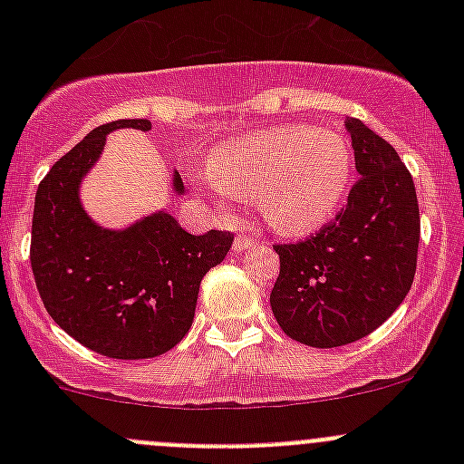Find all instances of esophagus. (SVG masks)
Returning a JSON list of instances; mask_svg holds the SVG:
<instances>
[{"label": "esophagus", "instance_id": "obj_1", "mask_svg": "<svg viewBox=\"0 0 464 464\" xmlns=\"http://www.w3.org/2000/svg\"><path fill=\"white\" fill-rule=\"evenodd\" d=\"M256 246V240H251L249 236H237L236 240H233V251L236 254H245V251L254 249Z\"/></svg>", "mask_w": 464, "mask_h": 464}]
</instances>
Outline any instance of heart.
<instances>
[{
    "label": "heart",
    "instance_id": "b5f03b06",
    "mask_svg": "<svg viewBox=\"0 0 464 464\" xmlns=\"http://www.w3.org/2000/svg\"><path fill=\"white\" fill-rule=\"evenodd\" d=\"M353 150L332 130L283 125L224 145L202 181L222 202L258 195L260 213L285 236L325 227L348 195Z\"/></svg>",
    "mask_w": 464,
    "mask_h": 464
}]
</instances>
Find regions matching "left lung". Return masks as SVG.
<instances>
[{
    "instance_id": "1",
    "label": "left lung",
    "mask_w": 464,
    "mask_h": 464,
    "mask_svg": "<svg viewBox=\"0 0 464 464\" xmlns=\"http://www.w3.org/2000/svg\"><path fill=\"white\" fill-rule=\"evenodd\" d=\"M362 179L332 224L310 240L276 245L271 312L289 339L339 348L375 332L409 294L418 265L413 177L386 139L345 121Z\"/></svg>"
}]
</instances>
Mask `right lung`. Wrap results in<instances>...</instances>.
<instances>
[{
	"instance_id": "right-lung-1",
	"label": "right lung",
	"mask_w": 464,
	"mask_h": 464,
	"mask_svg": "<svg viewBox=\"0 0 464 464\" xmlns=\"http://www.w3.org/2000/svg\"><path fill=\"white\" fill-rule=\"evenodd\" d=\"M152 128L125 119L92 130L53 163L35 193L31 266L51 319L85 348L111 359H150L175 348L195 319L199 283L227 258L231 233L184 231L166 208L125 228L93 222L81 184L114 130ZM172 190L184 195L179 172Z\"/></svg>"
}]
</instances>
